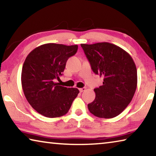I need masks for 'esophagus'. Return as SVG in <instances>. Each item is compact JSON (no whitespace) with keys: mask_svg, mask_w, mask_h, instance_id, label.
<instances>
[{"mask_svg":"<svg viewBox=\"0 0 156 156\" xmlns=\"http://www.w3.org/2000/svg\"><path fill=\"white\" fill-rule=\"evenodd\" d=\"M86 90V88L85 87H83V88H80L79 89V91H80V93H82V92H83Z\"/></svg>","mask_w":156,"mask_h":156,"instance_id":"esophagus-1","label":"esophagus"}]
</instances>
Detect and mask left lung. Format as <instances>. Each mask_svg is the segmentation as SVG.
Segmentation results:
<instances>
[{
	"label": "left lung",
	"mask_w": 156,
	"mask_h": 156,
	"mask_svg": "<svg viewBox=\"0 0 156 156\" xmlns=\"http://www.w3.org/2000/svg\"><path fill=\"white\" fill-rule=\"evenodd\" d=\"M93 72L104 78L103 84L94 89L96 98L88 109L101 118H112L120 114L135 94L137 69L129 53L114 44H81Z\"/></svg>",
	"instance_id": "obj_1"
}]
</instances>
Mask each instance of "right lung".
I'll use <instances>...</instances> for the list:
<instances>
[{
	"label": "right lung",
	"instance_id": "add662e5",
	"mask_svg": "<svg viewBox=\"0 0 156 156\" xmlns=\"http://www.w3.org/2000/svg\"><path fill=\"white\" fill-rule=\"evenodd\" d=\"M78 45L47 43L36 47L25 58L21 73L25 96L37 112L47 118L61 117L69 110L79 93L77 88L60 86V79L69 58Z\"/></svg>",
	"mask_w": 156,
	"mask_h": 156
}]
</instances>
